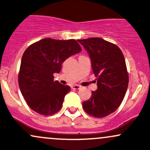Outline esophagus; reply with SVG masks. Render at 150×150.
Returning <instances> with one entry per match:
<instances>
[{
  "label": "esophagus",
  "instance_id": "esophagus-1",
  "mask_svg": "<svg viewBox=\"0 0 150 150\" xmlns=\"http://www.w3.org/2000/svg\"><path fill=\"white\" fill-rule=\"evenodd\" d=\"M71 88L73 89H81V86H80L79 85H77V84H75V85L72 86Z\"/></svg>",
  "mask_w": 150,
  "mask_h": 150
}]
</instances>
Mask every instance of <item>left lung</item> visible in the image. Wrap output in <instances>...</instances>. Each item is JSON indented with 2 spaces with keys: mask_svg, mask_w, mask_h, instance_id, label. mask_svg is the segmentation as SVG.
Returning a JSON list of instances; mask_svg holds the SVG:
<instances>
[{
  "mask_svg": "<svg viewBox=\"0 0 150 150\" xmlns=\"http://www.w3.org/2000/svg\"><path fill=\"white\" fill-rule=\"evenodd\" d=\"M89 53L98 89L83 102L84 111L95 118L115 112L121 104L129 84V74L121 49L102 38L77 40Z\"/></svg>",
  "mask_w": 150,
  "mask_h": 150,
  "instance_id": "obj_1",
  "label": "left lung"
}]
</instances>
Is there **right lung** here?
Wrapping results in <instances>:
<instances>
[{"instance_id": "right-lung-1", "label": "right lung", "mask_w": 150, "mask_h": 150, "mask_svg": "<svg viewBox=\"0 0 150 150\" xmlns=\"http://www.w3.org/2000/svg\"><path fill=\"white\" fill-rule=\"evenodd\" d=\"M81 51L75 40L45 38L29 45L21 58L18 85L31 109L43 115L56 113L71 87L54 81L61 64L69 57Z\"/></svg>"}]
</instances>
